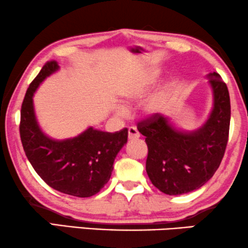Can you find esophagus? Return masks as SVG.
Listing matches in <instances>:
<instances>
[{"label": "esophagus", "mask_w": 248, "mask_h": 248, "mask_svg": "<svg viewBox=\"0 0 248 248\" xmlns=\"http://www.w3.org/2000/svg\"><path fill=\"white\" fill-rule=\"evenodd\" d=\"M139 137H140V135H139L138 130L135 127H130V128L128 129V138H129V140H137Z\"/></svg>", "instance_id": "34e87169"}]
</instances>
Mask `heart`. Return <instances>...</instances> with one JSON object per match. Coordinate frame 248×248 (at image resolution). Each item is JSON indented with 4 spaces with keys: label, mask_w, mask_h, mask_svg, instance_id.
Here are the masks:
<instances>
[{
    "label": "heart",
    "mask_w": 248,
    "mask_h": 248,
    "mask_svg": "<svg viewBox=\"0 0 248 248\" xmlns=\"http://www.w3.org/2000/svg\"><path fill=\"white\" fill-rule=\"evenodd\" d=\"M156 79V74L153 72L145 73L138 78H136L129 84L124 85L120 90V96L125 102H137L142 99L146 94L149 92L152 86L154 85ZM170 102V93L166 89H159L152 93L147 99L141 104V113L145 117L152 118L158 114L165 112ZM117 112L124 114L125 112V108L123 106H118Z\"/></svg>",
    "instance_id": "b5f03b06"
}]
</instances>
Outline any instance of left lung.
Listing matches in <instances>:
<instances>
[{
	"label": "left lung",
	"mask_w": 248,
	"mask_h": 248,
	"mask_svg": "<svg viewBox=\"0 0 248 248\" xmlns=\"http://www.w3.org/2000/svg\"><path fill=\"white\" fill-rule=\"evenodd\" d=\"M205 78L212 93V108L200 127L186 130L163 114L138 124L148 146L146 172L163 193L180 195L204 186L224 157L230 124L227 85L218 73Z\"/></svg>",
	"instance_id": "1"
}]
</instances>
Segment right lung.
Segmentation results:
<instances>
[{"label": "right lung", "mask_w": 248, "mask_h": 248, "mask_svg": "<svg viewBox=\"0 0 248 248\" xmlns=\"http://www.w3.org/2000/svg\"><path fill=\"white\" fill-rule=\"evenodd\" d=\"M57 71V62H48L29 85L21 107V141L30 164L48 186L62 193L89 198L110 180L114 159L127 144L128 129L112 134L89 127L65 139L45 134L37 120L33 95Z\"/></svg>", "instance_id": "obj_1"}]
</instances>
